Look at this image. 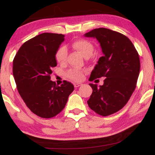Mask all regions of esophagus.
Wrapping results in <instances>:
<instances>
[{"mask_svg": "<svg viewBox=\"0 0 155 155\" xmlns=\"http://www.w3.org/2000/svg\"><path fill=\"white\" fill-rule=\"evenodd\" d=\"M74 87H80L81 85V84H80V83H74Z\"/></svg>", "mask_w": 155, "mask_h": 155, "instance_id": "esophagus-1", "label": "esophagus"}]
</instances>
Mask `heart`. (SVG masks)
<instances>
[{
	"label": "heart",
	"instance_id": "1",
	"mask_svg": "<svg viewBox=\"0 0 155 155\" xmlns=\"http://www.w3.org/2000/svg\"><path fill=\"white\" fill-rule=\"evenodd\" d=\"M72 47L78 51L84 58H89L93 54L95 50L93 44L87 39H78L74 41L71 44ZM68 55L67 48L65 46H60L57 49L55 53V59L60 64H64L66 62ZM83 71L79 69H70L66 72V76L68 79L75 81H79L83 79Z\"/></svg>",
	"mask_w": 155,
	"mask_h": 155
}]
</instances>
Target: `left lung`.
Here are the masks:
<instances>
[{
    "label": "left lung",
    "instance_id": "1",
    "mask_svg": "<svg viewBox=\"0 0 155 155\" xmlns=\"http://www.w3.org/2000/svg\"><path fill=\"white\" fill-rule=\"evenodd\" d=\"M84 36L96 38L104 53L89 79L92 81L105 77L104 84H90L92 93L88 106L97 114L108 116L122 109L136 89L140 72L138 53L127 36L107 28H96Z\"/></svg>",
    "mask_w": 155,
    "mask_h": 155
}]
</instances>
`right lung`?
Returning a JSON list of instances; mask_svg holds the SVG:
<instances>
[{
  "label": "right lung",
  "mask_w": 155,
  "mask_h": 155,
  "mask_svg": "<svg viewBox=\"0 0 155 155\" xmlns=\"http://www.w3.org/2000/svg\"><path fill=\"white\" fill-rule=\"evenodd\" d=\"M65 35L44 33L27 41L13 60V75L19 95L29 109L42 118H51L65 108L74 91L71 83L61 86L51 81V68L57 65L55 53Z\"/></svg>",
  "instance_id": "obj_1"
}]
</instances>
